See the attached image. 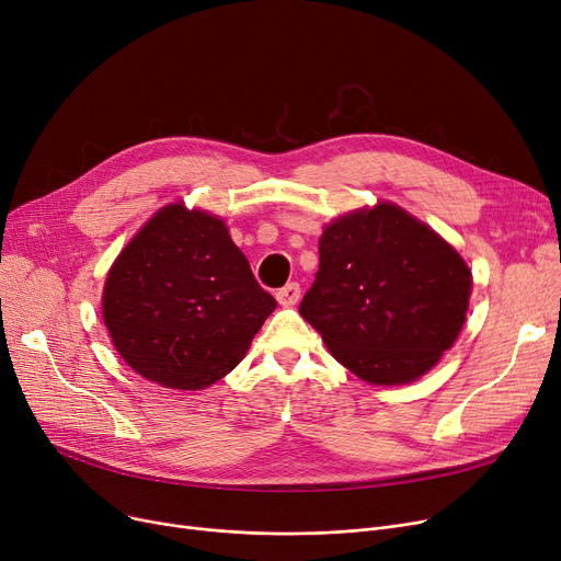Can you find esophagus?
Wrapping results in <instances>:
<instances>
[{
  "label": "esophagus",
  "instance_id": "obj_1",
  "mask_svg": "<svg viewBox=\"0 0 561 561\" xmlns=\"http://www.w3.org/2000/svg\"><path fill=\"white\" fill-rule=\"evenodd\" d=\"M298 300H300V284L298 282H290L277 290V302L282 307H293Z\"/></svg>",
  "mask_w": 561,
  "mask_h": 561
}]
</instances>
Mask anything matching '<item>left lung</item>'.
<instances>
[{"instance_id":"left-lung-1","label":"left lung","mask_w":561,"mask_h":561,"mask_svg":"<svg viewBox=\"0 0 561 561\" xmlns=\"http://www.w3.org/2000/svg\"><path fill=\"white\" fill-rule=\"evenodd\" d=\"M300 316L330 355L377 387L430 373L457 341L473 275L444 236L379 199L322 227Z\"/></svg>"}]
</instances>
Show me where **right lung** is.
Wrapping results in <instances>:
<instances>
[{"label":"right lung","instance_id":"add662e5","mask_svg":"<svg viewBox=\"0 0 561 561\" xmlns=\"http://www.w3.org/2000/svg\"><path fill=\"white\" fill-rule=\"evenodd\" d=\"M275 307L227 222L184 199L134 233L102 290L117 355L145 379L182 391L211 387L239 366Z\"/></svg>","mask_w":561,"mask_h":561}]
</instances>
